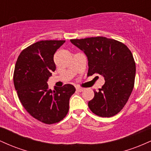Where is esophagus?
Here are the masks:
<instances>
[{"instance_id":"1","label":"esophagus","mask_w":151,"mask_h":151,"mask_svg":"<svg viewBox=\"0 0 151 151\" xmlns=\"http://www.w3.org/2000/svg\"><path fill=\"white\" fill-rule=\"evenodd\" d=\"M84 89H83V88H80V87H77L76 88V90H77V91L78 92H81V91H84Z\"/></svg>"}]
</instances>
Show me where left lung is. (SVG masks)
Returning a JSON list of instances; mask_svg holds the SVG:
<instances>
[{"label":"left lung","mask_w":151,"mask_h":151,"mask_svg":"<svg viewBox=\"0 0 151 151\" xmlns=\"http://www.w3.org/2000/svg\"><path fill=\"white\" fill-rule=\"evenodd\" d=\"M88 59V76L101 74L105 84L89 101L90 110L101 117H111L126 105L134 86L136 64L124 43L104 37L70 40Z\"/></svg>","instance_id":"1"}]
</instances>
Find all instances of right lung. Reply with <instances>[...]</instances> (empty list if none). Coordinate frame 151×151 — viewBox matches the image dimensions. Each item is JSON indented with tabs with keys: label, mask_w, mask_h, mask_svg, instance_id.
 <instances>
[{
	"label": "right lung",
	"mask_w": 151,
	"mask_h": 151,
	"mask_svg": "<svg viewBox=\"0 0 151 151\" xmlns=\"http://www.w3.org/2000/svg\"><path fill=\"white\" fill-rule=\"evenodd\" d=\"M65 40H42L21 52L15 64L13 82L22 105L29 114L46 124L62 121L69 111L75 88L65 84L54 91L47 81L56 70L54 55Z\"/></svg>",
	"instance_id": "add662e5"
}]
</instances>
